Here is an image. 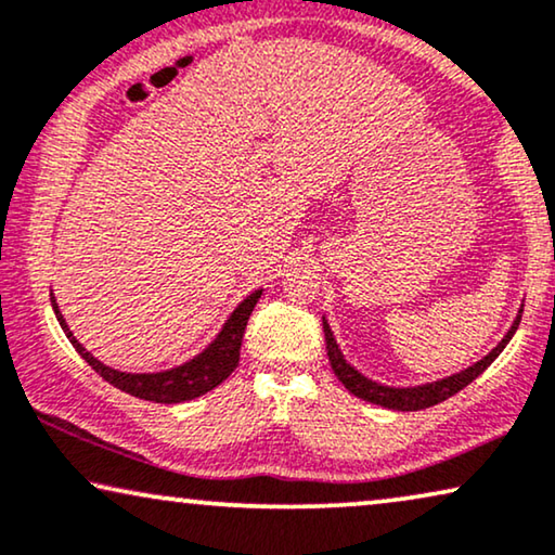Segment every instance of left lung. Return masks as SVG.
Returning a JSON list of instances; mask_svg holds the SVG:
<instances>
[{"label":"left lung","mask_w":555,"mask_h":555,"mask_svg":"<svg viewBox=\"0 0 555 555\" xmlns=\"http://www.w3.org/2000/svg\"><path fill=\"white\" fill-rule=\"evenodd\" d=\"M520 317H522V309L518 312V317H515L513 327L507 330V335L502 337V343L494 347L490 354H485L479 363H475L472 367H467V371H462L456 375H449V378H444V380L426 383V386H413V388H388V386H380V383H375L371 378H365V375H360L343 358V352H339L335 337H332L330 324L324 320H322V324H324V343H327V358H330L332 371H335L337 380L343 383V386L350 390L352 396L363 398V401H367V403L383 405V409L421 411V409H428V405H437L441 401H447V398L460 393L462 388H467L472 380L479 378V375H482L487 367L494 363V358H498V354L505 350V345L509 343V339H513L515 330H518V324H520Z\"/></svg>","instance_id":"obj_1"}]
</instances>
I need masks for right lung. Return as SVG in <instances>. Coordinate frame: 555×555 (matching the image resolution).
<instances>
[{"label": "right lung", "mask_w": 555, "mask_h": 555, "mask_svg": "<svg viewBox=\"0 0 555 555\" xmlns=\"http://www.w3.org/2000/svg\"><path fill=\"white\" fill-rule=\"evenodd\" d=\"M258 299H261V289L248 294V297L233 309V314L228 317V322L223 324V330L218 332V337L212 339V343L205 347L197 358H192L190 363L172 367V371H162V373H121V371H114V367L103 365L101 360H95L93 354L88 352L76 337H73L70 327L63 320L61 309L55 305V297L50 294L57 322H61L65 337L70 339V345L76 347L80 358H83L103 380H108L111 386L124 390V393L144 398V401H154V403L192 401V398L218 388L220 383L235 371V365H238L243 332H246L248 317L254 312Z\"/></svg>", "instance_id": "1"}]
</instances>
